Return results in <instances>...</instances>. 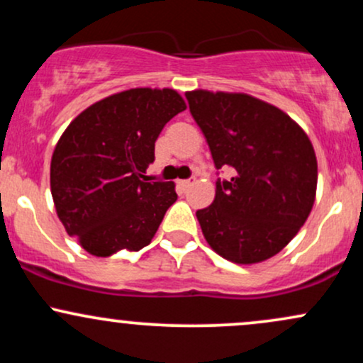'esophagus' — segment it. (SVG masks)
Masks as SVG:
<instances>
[{"mask_svg":"<svg viewBox=\"0 0 363 363\" xmlns=\"http://www.w3.org/2000/svg\"><path fill=\"white\" fill-rule=\"evenodd\" d=\"M191 182H193V181H191V179H182V181H177V187L181 191H186L187 187L191 186Z\"/></svg>","mask_w":363,"mask_h":363,"instance_id":"34e87169","label":"esophagus"}]
</instances>
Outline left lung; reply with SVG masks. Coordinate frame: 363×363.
I'll use <instances>...</instances> for the list:
<instances>
[{
	"mask_svg": "<svg viewBox=\"0 0 363 363\" xmlns=\"http://www.w3.org/2000/svg\"><path fill=\"white\" fill-rule=\"evenodd\" d=\"M215 167L235 169L216 181L215 199L196 211L206 242L237 264L273 257L311 215L318 160L306 131L272 104L247 94L186 91Z\"/></svg>",
	"mask_w": 363,
	"mask_h": 363,
	"instance_id": "8db88e82",
	"label": "left lung"
}]
</instances>
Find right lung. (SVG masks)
Listing matches in <instances>:
<instances>
[{"label":"right lung","instance_id":"obj_1","mask_svg":"<svg viewBox=\"0 0 363 363\" xmlns=\"http://www.w3.org/2000/svg\"><path fill=\"white\" fill-rule=\"evenodd\" d=\"M186 102L172 89H129L91 104L65 129L51 158L57 218L99 257L152 242L177 199L174 182H147L155 141Z\"/></svg>","mask_w":363,"mask_h":363}]
</instances>
